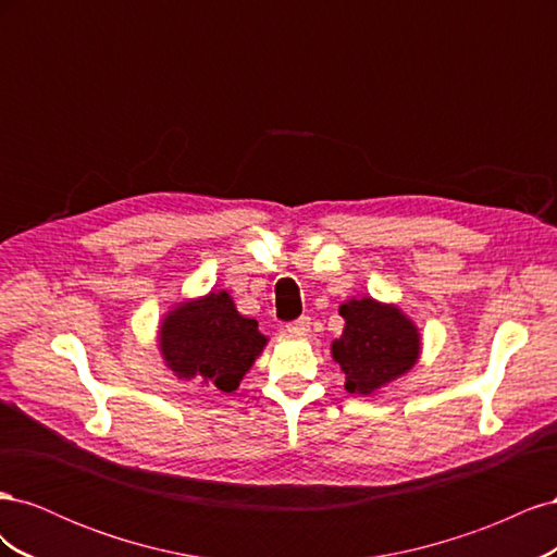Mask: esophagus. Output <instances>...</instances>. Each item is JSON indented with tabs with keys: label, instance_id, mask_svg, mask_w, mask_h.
I'll return each mask as SVG.
<instances>
[{
	"label": "esophagus",
	"instance_id": "1",
	"mask_svg": "<svg viewBox=\"0 0 557 557\" xmlns=\"http://www.w3.org/2000/svg\"><path fill=\"white\" fill-rule=\"evenodd\" d=\"M309 327H311V318L309 315H299L295 323H293V332H297V334H307Z\"/></svg>",
	"mask_w": 557,
	"mask_h": 557
}]
</instances>
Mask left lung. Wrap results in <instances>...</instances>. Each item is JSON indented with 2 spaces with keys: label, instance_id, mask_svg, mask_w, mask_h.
<instances>
[{
  "label": "left lung",
  "instance_id": "1",
  "mask_svg": "<svg viewBox=\"0 0 557 557\" xmlns=\"http://www.w3.org/2000/svg\"><path fill=\"white\" fill-rule=\"evenodd\" d=\"M346 327L332 344V358L346 374V391L372 395L416 364L420 339L407 315L374 299H350L339 307Z\"/></svg>",
  "mask_w": 557,
  "mask_h": 557
}]
</instances>
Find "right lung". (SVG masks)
Here are the masks:
<instances>
[{"mask_svg": "<svg viewBox=\"0 0 557 557\" xmlns=\"http://www.w3.org/2000/svg\"><path fill=\"white\" fill-rule=\"evenodd\" d=\"M264 344L256 320L239 315L225 290L178 307L160 330V350L172 372L223 393L237 391Z\"/></svg>", "mask_w": 557, "mask_h": 557, "instance_id": "obj_1", "label": "right lung"}]
</instances>
